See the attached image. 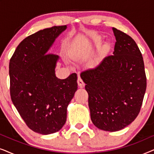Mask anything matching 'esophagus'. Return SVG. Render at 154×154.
Segmentation results:
<instances>
[{
	"label": "esophagus",
	"instance_id": "esophagus-1",
	"mask_svg": "<svg viewBox=\"0 0 154 154\" xmlns=\"http://www.w3.org/2000/svg\"><path fill=\"white\" fill-rule=\"evenodd\" d=\"M78 85H79V86L81 88H83L85 86V83H84L83 80L81 78H79V79H78Z\"/></svg>",
	"mask_w": 154,
	"mask_h": 154
}]
</instances>
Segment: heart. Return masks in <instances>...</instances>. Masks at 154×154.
Instances as JSON below:
<instances>
[{"instance_id":"1","label":"heart","mask_w":154,"mask_h":154,"mask_svg":"<svg viewBox=\"0 0 154 154\" xmlns=\"http://www.w3.org/2000/svg\"><path fill=\"white\" fill-rule=\"evenodd\" d=\"M93 41H94V43L96 44V45L100 44V42L102 41V37H97L93 40ZM108 48V45L106 44V45H105V48Z\"/></svg>"}]
</instances>
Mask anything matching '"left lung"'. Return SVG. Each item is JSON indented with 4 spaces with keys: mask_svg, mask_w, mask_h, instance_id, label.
I'll use <instances>...</instances> for the list:
<instances>
[{
    "mask_svg": "<svg viewBox=\"0 0 154 154\" xmlns=\"http://www.w3.org/2000/svg\"><path fill=\"white\" fill-rule=\"evenodd\" d=\"M116 38L113 55L103 57L82 72L88 93L92 122L99 129L116 132L137 116L146 92L142 55L131 37L112 28Z\"/></svg>",
    "mask_w": 154,
    "mask_h": 154,
    "instance_id": "8db88e82",
    "label": "left lung"
}]
</instances>
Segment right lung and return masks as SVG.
<instances>
[{
  "mask_svg": "<svg viewBox=\"0 0 154 154\" xmlns=\"http://www.w3.org/2000/svg\"><path fill=\"white\" fill-rule=\"evenodd\" d=\"M67 25L40 30L17 47L9 64L10 96L14 106L33 131L50 134L62 129L67 107L78 89L77 74L56 76L60 57L48 54Z\"/></svg>",
  "mask_w": 154,
  "mask_h": 154,
  "instance_id": "right-lung-1",
  "label": "right lung"
}]
</instances>
